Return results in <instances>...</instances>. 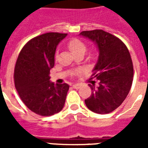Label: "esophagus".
I'll use <instances>...</instances> for the list:
<instances>
[{"instance_id":"esophagus-1","label":"esophagus","mask_w":148,"mask_h":148,"mask_svg":"<svg viewBox=\"0 0 148 148\" xmlns=\"http://www.w3.org/2000/svg\"><path fill=\"white\" fill-rule=\"evenodd\" d=\"M80 87V84H74V85H73V88H74V89H79Z\"/></svg>"}]
</instances>
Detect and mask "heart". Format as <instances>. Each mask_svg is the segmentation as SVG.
Returning <instances> with one entry per match:
<instances>
[{"label": "heart", "mask_w": 148, "mask_h": 148, "mask_svg": "<svg viewBox=\"0 0 148 148\" xmlns=\"http://www.w3.org/2000/svg\"><path fill=\"white\" fill-rule=\"evenodd\" d=\"M68 48L74 55L82 53L84 54L86 51V45L84 42L78 39H71L67 42Z\"/></svg>", "instance_id": "b5f03b06"}]
</instances>
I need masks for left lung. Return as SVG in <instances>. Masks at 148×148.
Listing matches in <instances>:
<instances>
[{
  "label": "left lung",
  "mask_w": 148,
  "mask_h": 148,
  "mask_svg": "<svg viewBox=\"0 0 148 148\" xmlns=\"http://www.w3.org/2000/svg\"><path fill=\"white\" fill-rule=\"evenodd\" d=\"M80 36L95 42L99 51L92 74L99 86L89 85L92 93L85 103L93 112L109 113L121 106L130 91L133 80L130 53L121 39L105 31H83Z\"/></svg>",
  "instance_id": "8db88e82"
}]
</instances>
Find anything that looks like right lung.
Masks as SVG:
<instances>
[{
    "mask_svg": "<svg viewBox=\"0 0 148 148\" xmlns=\"http://www.w3.org/2000/svg\"><path fill=\"white\" fill-rule=\"evenodd\" d=\"M67 34L48 32L35 37L20 52L14 70L15 87L31 111L43 116L58 113L64 106L69 85L50 82L59 42Z\"/></svg>",
    "mask_w": 148,
    "mask_h": 148,
    "instance_id": "1",
    "label": "right lung"
}]
</instances>
